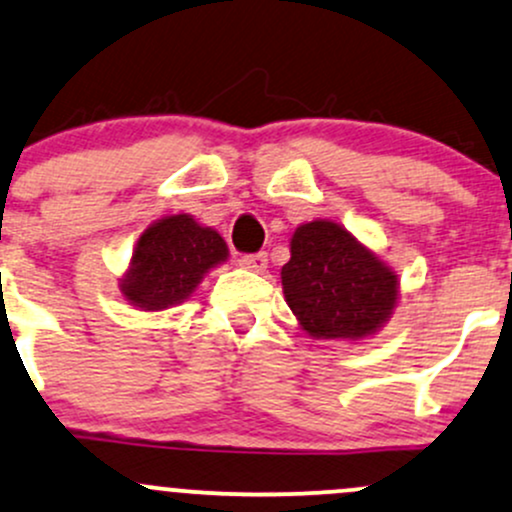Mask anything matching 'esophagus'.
<instances>
[{
    "label": "esophagus",
    "instance_id": "esophagus-1",
    "mask_svg": "<svg viewBox=\"0 0 512 512\" xmlns=\"http://www.w3.org/2000/svg\"><path fill=\"white\" fill-rule=\"evenodd\" d=\"M240 267L252 269V272H265L267 269V252H252V255H243L238 260Z\"/></svg>",
    "mask_w": 512,
    "mask_h": 512
}]
</instances>
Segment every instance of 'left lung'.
Wrapping results in <instances>:
<instances>
[{
  "label": "left lung",
  "instance_id": "8db88e82",
  "mask_svg": "<svg viewBox=\"0 0 512 512\" xmlns=\"http://www.w3.org/2000/svg\"><path fill=\"white\" fill-rule=\"evenodd\" d=\"M286 303L313 338L372 335L396 303V274L345 228L330 221L301 226L282 267Z\"/></svg>",
  "mask_w": 512,
  "mask_h": 512
}]
</instances>
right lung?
<instances>
[{"mask_svg":"<svg viewBox=\"0 0 512 512\" xmlns=\"http://www.w3.org/2000/svg\"><path fill=\"white\" fill-rule=\"evenodd\" d=\"M228 257L216 230L199 226L192 216L162 218L140 235L121 291L133 306L162 311L184 301L206 272Z\"/></svg>","mask_w":512,"mask_h":512,"instance_id":"add662e5","label":"right lung"}]
</instances>
